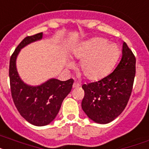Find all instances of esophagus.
I'll use <instances>...</instances> for the list:
<instances>
[{
	"label": "esophagus",
	"mask_w": 149,
	"mask_h": 149,
	"mask_svg": "<svg viewBox=\"0 0 149 149\" xmlns=\"http://www.w3.org/2000/svg\"><path fill=\"white\" fill-rule=\"evenodd\" d=\"M79 86H80L79 83H78V82H75L74 83H73V85H72V87H73V88H79Z\"/></svg>",
	"instance_id": "34e87169"
}]
</instances>
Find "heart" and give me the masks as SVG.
I'll return each mask as SVG.
<instances>
[{
  "mask_svg": "<svg viewBox=\"0 0 149 149\" xmlns=\"http://www.w3.org/2000/svg\"><path fill=\"white\" fill-rule=\"evenodd\" d=\"M120 55L119 48L113 43H107L103 38H93L79 44L73 51V56L81 60L79 72L89 81L104 78L114 66ZM72 62L68 63L72 67Z\"/></svg>",
  "mask_w": 149,
  "mask_h": 149,
  "instance_id": "1",
  "label": "heart"
}]
</instances>
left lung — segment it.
Returning <instances> with one entry per match:
<instances>
[{
	"instance_id": "left-lung-1",
	"label": "left lung",
	"mask_w": 149,
	"mask_h": 149,
	"mask_svg": "<svg viewBox=\"0 0 149 149\" xmlns=\"http://www.w3.org/2000/svg\"><path fill=\"white\" fill-rule=\"evenodd\" d=\"M136 74V57L123 42L122 57L111 74L97 82L84 84L82 108L94 122L108 123L123 111L129 102Z\"/></svg>"
}]
</instances>
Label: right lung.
I'll use <instances>...</instances> for the list:
<instances>
[{"instance_id": "right-lung-1", "label": "right lung", "mask_w": 149, "mask_h": 149, "mask_svg": "<svg viewBox=\"0 0 149 149\" xmlns=\"http://www.w3.org/2000/svg\"><path fill=\"white\" fill-rule=\"evenodd\" d=\"M42 36L43 33L40 32L22 40L11 55L9 68L11 95L15 106L26 120L38 127L49 124L54 120L73 84L72 79L67 81L51 79L40 86H32L20 79L16 66L17 55L22 47L41 40Z\"/></svg>"}]
</instances>
